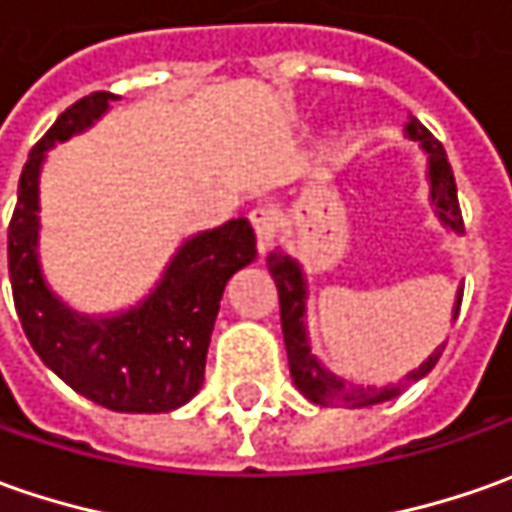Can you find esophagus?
<instances>
[{
    "mask_svg": "<svg viewBox=\"0 0 512 512\" xmlns=\"http://www.w3.org/2000/svg\"><path fill=\"white\" fill-rule=\"evenodd\" d=\"M249 223H252V229H255L257 249H260V252L272 249L274 238H277V212H274L272 206H255V209L249 212Z\"/></svg>",
    "mask_w": 512,
    "mask_h": 512,
    "instance_id": "1",
    "label": "esophagus"
}]
</instances>
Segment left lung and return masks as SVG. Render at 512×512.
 <instances>
[{
    "instance_id": "8db88e82",
    "label": "left lung",
    "mask_w": 512,
    "mask_h": 512,
    "mask_svg": "<svg viewBox=\"0 0 512 512\" xmlns=\"http://www.w3.org/2000/svg\"><path fill=\"white\" fill-rule=\"evenodd\" d=\"M405 133L411 141H419L422 150L428 152V178H431V198L436 203V215L442 218V223L453 229L456 235H465V221H462V209H459V195H456V181H453V169L448 164V152L445 147L431 135V130L419 121L411 118ZM269 272L274 277L277 286V297H280V326H283V340H286V354H289V371L297 391L317 405L326 408H360V405H374V402H385V399L397 397V388H348L343 379L328 374L326 368L317 362V357L311 354L309 337H306V323H303V309H306V277L300 272V266L283 252H272L269 255ZM462 291L465 286L456 291V306H453V320L459 317V306H462ZM439 345L428 360L422 362L419 368H414L405 382H416L422 379L428 371H433V365L442 357Z\"/></svg>"
}]
</instances>
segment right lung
<instances>
[{
    "mask_svg": "<svg viewBox=\"0 0 512 512\" xmlns=\"http://www.w3.org/2000/svg\"><path fill=\"white\" fill-rule=\"evenodd\" d=\"M115 98L104 90L79 98L27 155L8 226L10 289L33 351L73 391L110 411L164 414L203 385L226 280L255 260V232L246 218H235L189 238L158 289L121 317L90 320L62 306L45 286L36 255L39 169L45 150L87 130Z\"/></svg>",
    "mask_w": 512,
    "mask_h": 512,
    "instance_id": "right-lung-1",
    "label": "right lung"
}]
</instances>
